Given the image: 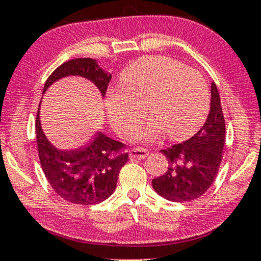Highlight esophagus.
Returning <instances> with one entry per match:
<instances>
[{
	"label": "esophagus",
	"mask_w": 261,
	"mask_h": 261,
	"mask_svg": "<svg viewBox=\"0 0 261 261\" xmlns=\"http://www.w3.org/2000/svg\"><path fill=\"white\" fill-rule=\"evenodd\" d=\"M130 158L133 160H144L148 155V150L144 147H134L130 150Z\"/></svg>",
	"instance_id": "1"
}]
</instances>
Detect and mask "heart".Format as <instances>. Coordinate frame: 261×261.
Segmentation results:
<instances>
[{"label":"heart","mask_w":261,"mask_h":261,"mask_svg":"<svg viewBox=\"0 0 261 261\" xmlns=\"http://www.w3.org/2000/svg\"><path fill=\"white\" fill-rule=\"evenodd\" d=\"M152 117L138 138L167 132L180 140L201 126L210 109V91L198 70L167 56L139 59L121 73V87L107 94V110L113 127L124 138L140 128L146 109Z\"/></svg>","instance_id":"1"}]
</instances>
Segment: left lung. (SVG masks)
<instances>
[{
    "label": "left lung",
    "instance_id": "8db88e82",
    "mask_svg": "<svg viewBox=\"0 0 261 261\" xmlns=\"http://www.w3.org/2000/svg\"><path fill=\"white\" fill-rule=\"evenodd\" d=\"M224 143V115L217 86L212 83L207 120L188 140L161 150L169 167L164 175L152 180V187L170 201L185 202L200 198L217 176Z\"/></svg>",
    "mask_w": 261,
    "mask_h": 261
}]
</instances>
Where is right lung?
I'll list each match as a JSON object with an SVG mask.
<instances>
[{"instance_id": "add662e5", "label": "right lung", "mask_w": 261, "mask_h": 261, "mask_svg": "<svg viewBox=\"0 0 261 261\" xmlns=\"http://www.w3.org/2000/svg\"><path fill=\"white\" fill-rule=\"evenodd\" d=\"M67 75H80L94 83L106 94L111 74L98 67L93 59H74L57 67L46 79L44 91L54 81ZM37 148L40 165L54 191L66 201L94 205L104 201L116 188L121 168L127 163L126 144L98 133L87 146L76 151H59L49 143L36 117Z\"/></svg>"}]
</instances>
